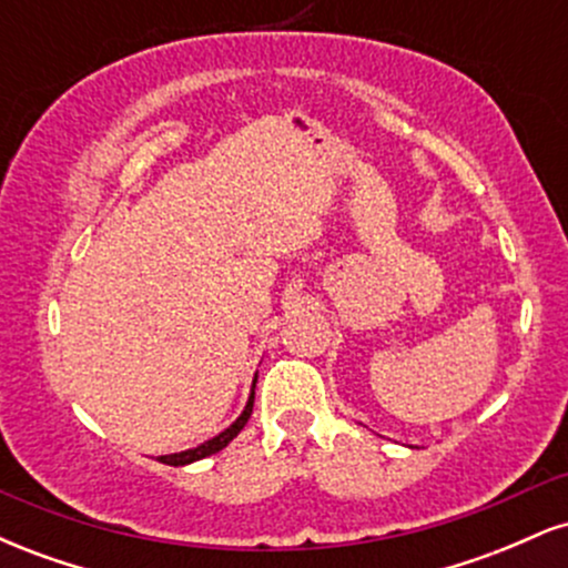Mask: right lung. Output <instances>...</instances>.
<instances>
[{
    "label": "right lung",
    "instance_id": "obj_1",
    "mask_svg": "<svg viewBox=\"0 0 568 568\" xmlns=\"http://www.w3.org/2000/svg\"><path fill=\"white\" fill-rule=\"evenodd\" d=\"M253 389H256V379H253ZM253 389H251V397H247V403H245V410H243V414L237 416V422H234L232 427H226L224 433L216 435V438H213V440L202 443V446H197V448H189V452H181V454H168V456H160L162 465L181 467V465H189V462L205 459V456H211V454L221 452V448H224L226 443H230L232 438H237V433H240V429L245 427V422L251 419V414H253V397H256V393H253Z\"/></svg>",
    "mask_w": 568,
    "mask_h": 568
}]
</instances>
